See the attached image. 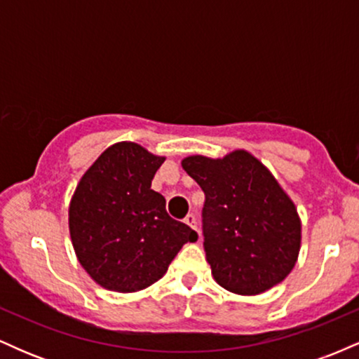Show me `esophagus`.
Instances as JSON below:
<instances>
[{"mask_svg": "<svg viewBox=\"0 0 359 359\" xmlns=\"http://www.w3.org/2000/svg\"><path fill=\"white\" fill-rule=\"evenodd\" d=\"M184 222L187 226H191V228L194 229V231H197V234H199V228H197V221H196V216H194L192 212H189L187 216H185V219H184ZM201 236V234H199Z\"/></svg>", "mask_w": 359, "mask_h": 359, "instance_id": "esophagus-1", "label": "esophagus"}]
</instances>
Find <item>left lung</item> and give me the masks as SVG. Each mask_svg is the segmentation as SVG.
<instances>
[{
    "mask_svg": "<svg viewBox=\"0 0 359 359\" xmlns=\"http://www.w3.org/2000/svg\"><path fill=\"white\" fill-rule=\"evenodd\" d=\"M184 170L201 185L204 251L212 277L238 295H258L290 273L300 217L271 172L246 150L222 158L192 155Z\"/></svg>",
    "mask_w": 359,
    "mask_h": 359,
    "instance_id": "obj_1",
    "label": "left lung"
}]
</instances>
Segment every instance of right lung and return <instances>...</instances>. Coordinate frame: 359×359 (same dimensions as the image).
Listing matches in <instances>:
<instances>
[{
	"mask_svg": "<svg viewBox=\"0 0 359 359\" xmlns=\"http://www.w3.org/2000/svg\"><path fill=\"white\" fill-rule=\"evenodd\" d=\"M165 156L138 143L106 148L81 177L69 205L74 251L89 277L108 290L138 292L165 275L197 233L172 219L165 197L151 189Z\"/></svg>",
	"mask_w": 359,
	"mask_h": 359,
	"instance_id": "add662e5",
	"label": "right lung"
}]
</instances>
